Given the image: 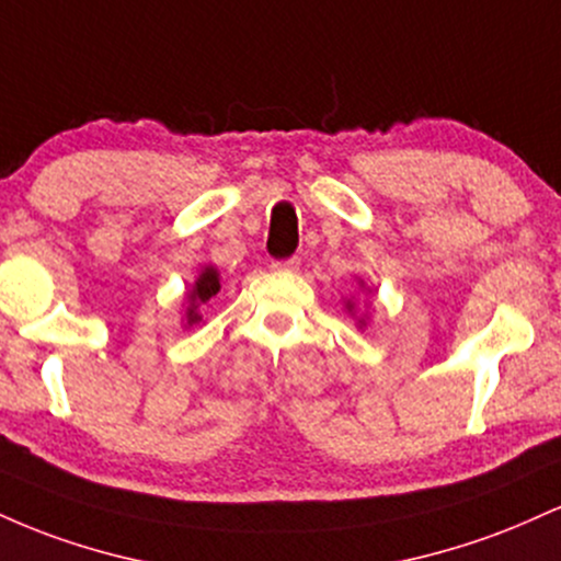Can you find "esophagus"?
<instances>
[{
  "label": "esophagus",
  "instance_id": "1",
  "mask_svg": "<svg viewBox=\"0 0 561 561\" xmlns=\"http://www.w3.org/2000/svg\"><path fill=\"white\" fill-rule=\"evenodd\" d=\"M274 272H298L300 268V259H282V261H272Z\"/></svg>",
  "mask_w": 561,
  "mask_h": 561
}]
</instances>
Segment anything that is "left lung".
<instances>
[{
    "mask_svg": "<svg viewBox=\"0 0 561 561\" xmlns=\"http://www.w3.org/2000/svg\"><path fill=\"white\" fill-rule=\"evenodd\" d=\"M345 308H347V311H353V302L347 300V302H345ZM358 324H364V319H358Z\"/></svg>",
    "mask_w": 561,
    "mask_h": 561,
    "instance_id": "8db88e82",
    "label": "left lung"
}]
</instances>
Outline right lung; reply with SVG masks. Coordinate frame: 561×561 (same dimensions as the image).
Returning a JSON list of instances; mask_svg holds the SVG:
<instances>
[{
	"mask_svg": "<svg viewBox=\"0 0 561 561\" xmlns=\"http://www.w3.org/2000/svg\"><path fill=\"white\" fill-rule=\"evenodd\" d=\"M221 289V282H218V272L214 266H205L199 276L195 279V285L190 289V306H186V324H197V321H203V317L197 313V308L203 306V302H208L214 295Z\"/></svg>",
	"mask_w": 561,
	"mask_h": 561,
	"instance_id": "right-lung-1",
	"label": "right lung"
}]
</instances>
